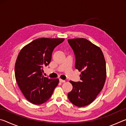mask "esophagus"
Instances as JSON below:
<instances>
[{"label": "esophagus", "mask_w": 126, "mask_h": 126, "mask_svg": "<svg viewBox=\"0 0 126 126\" xmlns=\"http://www.w3.org/2000/svg\"><path fill=\"white\" fill-rule=\"evenodd\" d=\"M59 82H60L61 83H64V82H65V80L62 79H59Z\"/></svg>", "instance_id": "34e87169"}]
</instances>
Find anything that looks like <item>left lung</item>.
Instances as JSON below:
<instances>
[{
    "mask_svg": "<svg viewBox=\"0 0 126 126\" xmlns=\"http://www.w3.org/2000/svg\"><path fill=\"white\" fill-rule=\"evenodd\" d=\"M76 57L75 67L80 74V82L70 80L73 89L68 99L77 107L88 105L103 89L106 79V65L101 48L84 38L68 40Z\"/></svg>",
    "mask_w": 126,
    "mask_h": 126,
    "instance_id": "obj_1",
    "label": "left lung"
}]
</instances>
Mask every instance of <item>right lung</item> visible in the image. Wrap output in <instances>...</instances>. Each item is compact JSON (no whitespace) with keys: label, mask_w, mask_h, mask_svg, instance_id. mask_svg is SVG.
<instances>
[{"label":"right lung","mask_w":126,"mask_h":126,"mask_svg":"<svg viewBox=\"0 0 126 126\" xmlns=\"http://www.w3.org/2000/svg\"><path fill=\"white\" fill-rule=\"evenodd\" d=\"M64 38H42L23 47L15 64V77L20 91L28 101L41 104L50 98L58 79L43 76V68L50 63L54 49Z\"/></svg>","instance_id":"add662e5"}]
</instances>
